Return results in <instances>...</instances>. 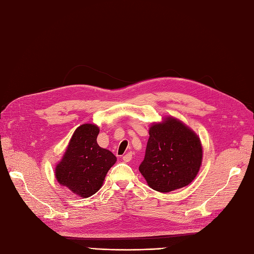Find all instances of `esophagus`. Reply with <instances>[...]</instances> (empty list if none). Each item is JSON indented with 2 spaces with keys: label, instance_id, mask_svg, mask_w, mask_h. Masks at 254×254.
Listing matches in <instances>:
<instances>
[{
  "label": "esophagus",
  "instance_id": "34e87169",
  "mask_svg": "<svg viewBox=\"0 0 254 254\" xmlns=\"http://www.w3.org/2000/svg\"><path fill=\"white\" fill-rule=\"evenodd\" d=\"M131 157H132L131 153H127L126 155L123 156V161L124 162H130L131 161Z\"/></svg>",
  "mask_w": 254,
  "mask_h": 254
}]
</instances>
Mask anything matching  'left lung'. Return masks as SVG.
<instances>
[{
  "instance_id": "1",
  "label": "left lung",
  "mask_w": 254,
  "mask_h": 254,
  "mask_svg": "<svg viewBox=\"0 0 254 254\" xmlns=\"http://www.w3.org/2000/svg\"><path fill=\"white\" fill-rule=\"evenodd\" d=\"M149 134L139 171L150 187L159 192H171L192 183L203 156L198 134L173 116L152 124Z\"/></svg>"
}]
</instances>
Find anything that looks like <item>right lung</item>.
<instances>
[{
	"label": "right lung",
	"mask_w": 254,
	"mask_h": 254,
	"mask_svg": "<svg viewBox=\"0 0 254 254\" xmlns=\"http://www.w3.org/2000/svg\"><path fill=\"white\" fill-rule=\"evenodd\" d=\"M100 129L94 124L78 127L62 160L56 164L55 178L80 198H89L102 187L110 168L117 159L97 142Z\"/></svg>",
	"instance_id": "obj_1"
}]
</instances>
